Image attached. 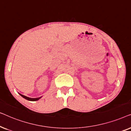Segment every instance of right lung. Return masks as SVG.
Returning a JSON list of instances; mask_svg holds the SVG:
<instances>
[{
	"instance_id": "right-lung-1",
	"label": "right lung",
	"mask_w": 131,
	"mask_h": 131,
	"mask_svg": "<svg viewBox=\"0 0 131 131\" xmlns=\"http://www.w3.org/2000/svg\"><path fill=\"white\" fill-rule=\"evenodd\" d=\"M19 95H21V96H22V97L25 98V99L27 100H28V101H37V100H39L40 99V98H41V97H39V98H31L27 97V96H25V95H23L21 94H19Z\"/></svg>"
}]
</instances>
